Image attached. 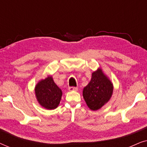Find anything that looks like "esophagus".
<instances>
[{
	"label": "esophagus",
	"instance_id": "obj_1",
	"mask_svg": "<svg viewBox=\"0 0 147 147\" xmlns=\"http://www.w3.org/2000/svg\"><path fill=\"white\" fill-rule=\"evenodd\" d=\"M69 90V91H77L78 90V88H76V87H69V89H68Z\"/></svg>",
	"mask_w": 147,
	"mask_h": 147
}]
</instances>
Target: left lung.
Wrapping results in <instances>:
<instances>
[{"label": "left lung", "instance_id": "left-lung-1", "mask_svg": "<svg viewBox=\"0 0 147 147\" xmlns=\"http://www.w3.org/2000/svg\"><path fill=\"white\" fill-rule=\"evenodd\" d=\"M113 88V84L102 69L94 71L89 84L83 90V97L88 108L92 110L100 109L110 100Z\"/></svg>", "mask_w": 147, "mask_h": 147}]
</instances>
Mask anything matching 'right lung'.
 I'll return each mask as SVG.
<instances>
[{"mask_svg":"<svg viewBox=\"0 0 147 147\" xmlns=\"http://www.w3.org/2000/svg\"><path fill=\"white\" fill-rule=\"evenodd\" d=\"M35 93L40 105L47 110L57 108L62 96L61 90L55 84L51 76L38 82L35 86Z\"/></svg>","mask_w":147,"mask_h":147,"instance_id":"obj_1","label":"right lung"}]
</instances>
